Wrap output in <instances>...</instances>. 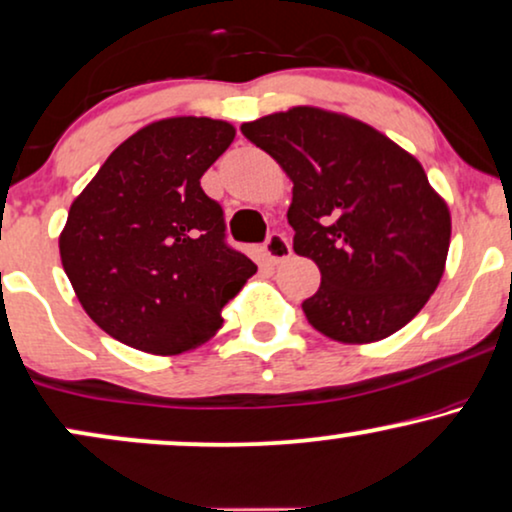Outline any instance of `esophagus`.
<instances>
[{"label": "esophagus", "mask_w": 512, "mask_h": 512, "mask_svg": "<svg viewBox=\"0 0 512 512\" xmlns=\"http://www.w3.org/2000/svg\"><path fill=\"white\" fill-rule=\"evenodd\" d=\"M264 255L269 257V262H283L288 260L290 255H293V248H290L288 238L281 234V231H271L267 236V241H264Z\"/></svg>", "instance_id": "esophagus-1"}]
</instances>
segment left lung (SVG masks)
<instances>
[{
	"label": "left lung",
	"instance_id": "1",
	"mask_svg": "<svg viewBox=\"0 0 512 512\" xmlns=\"http://www.w3.org/2000/svg\"><path fill=\"white\" fill-rule=\"evenodd\" d=\"M241 132L293 179V250L321 271L302 302L316 331L375 342L404 328L439 286L449 208L411 153L364 122L297 106Z\"/></svg>",
	"mask_w": 512,
	"mask_h": 512
}]
</instances>
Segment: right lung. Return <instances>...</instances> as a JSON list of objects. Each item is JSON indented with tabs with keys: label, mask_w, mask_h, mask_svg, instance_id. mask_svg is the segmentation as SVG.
<instances>
[{
	"label": "right lung",
	"mask_w": 512,
	"mask_h": 512,
	"mask_svg": "<svg viewBox=\"0 0 512 512\" xmlns=\"http://www.w3.org/2000/svg\"><path fill=\"white\" fill-rule=\"evenodd\" d=\"M234 134L224 120L153 122L73 200L61 262L84 312L111 338L148 354L198 347L257 271L226 243L222 205L200 189Z\"/></svg>",
	"instance_id": "1"
}]
</instances>
